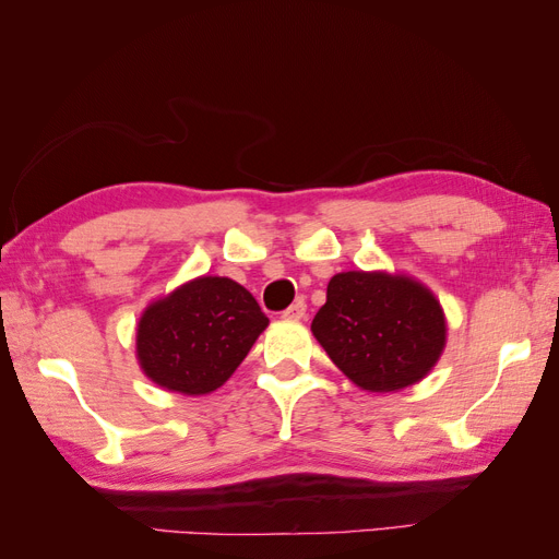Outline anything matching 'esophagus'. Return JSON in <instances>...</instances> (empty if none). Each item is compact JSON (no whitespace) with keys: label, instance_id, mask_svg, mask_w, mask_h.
<instances>
[{"label":"esophagus","instance_id":"34e87169","mask_svg":"<svg viewBox=\"0 0 559 559\" xmlns=\"http://www.w3.org/2000/svg\"><path fill=\"white\" fill-rule=\"evenodd\" d=\"M306 312H308L306 300H296L294 306H289V308H286V310L282 312V317H284V319H292V321H298V319L306 317Z\"/></svg>","mask_w":559,"mask_h":559}]
</instances>
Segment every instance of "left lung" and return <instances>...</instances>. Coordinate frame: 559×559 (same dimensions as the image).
<instances>
[{
    "label": "left lung",
    "instance_id": "8db88e82",
    "mask_svg": "<svg viewBox=\"0 0 559 559\" xmlns=\"http://www.w3.org/2000/svg\"><path fill=\"white\" fill-rule=\"evenodd\" d=\"M312 333L354 384L399 392L441 359L448 326L441 302L425 284L349 270L331 277Z\"/></svg>",
    "mask_w": 559,
    "mask_h": 559
}]
</instances>
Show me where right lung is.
Listing matches in <instances>:
<instances>
[{"label":"right lung","mask_w":559,"mask_h":559,"mask_svg":"<svg viewBox=\"0 0 559 559\" xmlns=\"http://www.w3.org/2000/svg\"><path fill=\"white\" fill-rule=\"evenodd\" d=\"M265 326L267 317L242 284L205 275L144 310L138 361L163 389L210 394L235 373Z\"/></svg>","instance_id":"right-lung-1"}]
</instances>
